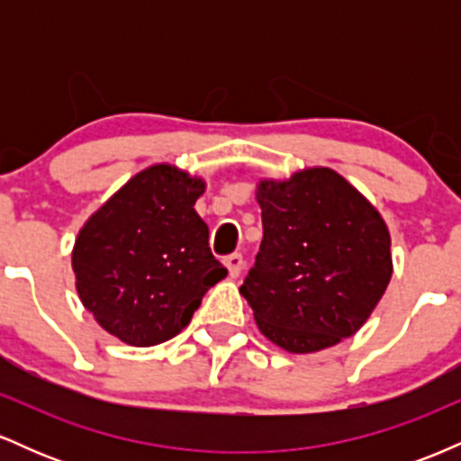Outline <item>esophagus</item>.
<instances>
[{
  "label": "esophagus",
  "mask_w": 461,
  "mask_h": 461,
  "mask_svg": "<svg viewBox=\"0 0 461 461\" xmlns=\"http://www.w3.org/2000/svg\"><path fill=\"white\" fill-rule=\"evenodd\" d=\"M242 264H245V260H242L240 253H231V256L225 258V267L230 268V275L231 277H238L242 271Z\"/></svg>",
  "instance_id": "obj_1"
}]
</instances>
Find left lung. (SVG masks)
Here are the masks:
<instances>
[{
    "label": "left lung",
    "mask_w": 461,
    "mask_h": 461,
    "mask_svg": "<svg viewBox=\"0 0 461 461\" xmlns=\"http://www.w3.org/2000/svg\"><path fill=\"white\" fill-rule=\"evenodd\" d=\"M264 236L240 294L268 340L312 353L353 336L393 275L377 210L331 168L258 186Z\"/></svg>",
    "instance_id": "obj_1"
}]
</instances>
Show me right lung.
I'll use <instances>...</instances> for the list:
<instances>
[{
    "label": "right lung",
    "instance_id": "right-lung-1",
    "mask_svg": "<svg viewBox=\"0 0 461 461\" xmlns=\"http://www.w3.org/2000/svg\"><path fill=\"white\" fill-rule=\"evenodd\" d=\"M203 182L168 164L145 168L79 231L73 271L84 308L134 347L171 340L227 268L194 212Z\"/></svg>",
    "mask_w": 461,
    "mask_h": 461
}]
</instances>
